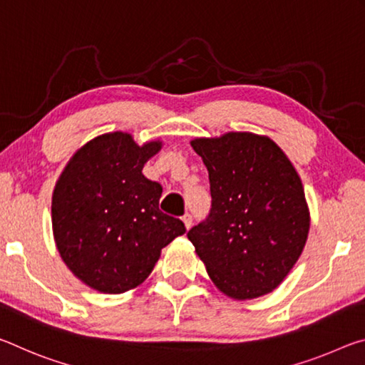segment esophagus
Masks as SVG:
<instances>
[{
  "instance_id": "esophagus-1",
  "label": "esophagus",
  "mask_w": 365,
  "mask_h": 365,
  "mask_svg": "<svg viewBox=\"0 0 365 365\" xmlns=\"http://www.w3.org/2000/svg\"><path fill=\"white\" fill-rule=\"evenodd\" d=\"M182 222H184V225H186V228L189 230L190 226H192V215H190V213H186V215H184V217H182Z\"/></svg>"
}]
</instances>
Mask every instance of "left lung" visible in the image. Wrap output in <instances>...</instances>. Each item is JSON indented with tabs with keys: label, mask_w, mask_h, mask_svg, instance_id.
Segmentation results:
<instances>
[{
	"label": "left lung",
	"mask_w": 365,
	"mask_h": 365,
	"mask_svg": "<svg viewBox=\"0 0 365 365\" xmlns=\"http://www.w3.org/2000/svg\"><path fill=\"white\" fill-rule=\"evenodd\" d=\"M210 179L212 208L187 232L208 277L237 301L272 292L306 246L301 178L270 137L228 133L190 140Z\"/></svg>",
	"instance_id": "1"
}]
</instances>
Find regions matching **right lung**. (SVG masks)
<instances>
[{
    "mask_svg": "<svg viewBox=\"0 0 365 365\" xmlns=\"http://www.w3.org/2000/svg\"><path fill=\"white\" fill-rule=\"evenodd\" d=\"M161 148L137 145L128 133L87 142L59 176L51 199L58 252L82 283L105 294L145 282L161 249L186 232L179 218L158 208L163 189L142 175Z\"/></svg>",
    "mask_w": 365,
    "mask_h": 365,
    "instance_id": "obj_1",
    "label": "right lung"
}]
</instances>
